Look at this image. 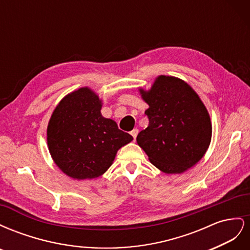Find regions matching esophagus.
Returning <instances> with one entry per match:
<instances>
[{
    "mask_svg": "<svg viewBox=\"0 0 250 250\" xmlns=\"http://www.w3.org/2000/svg\"><path fill=\"white\" fill-rule=\"evenodd\" d=\"M138 133H139V130L137 129V128H134V129L130 132V134L132 135V137H133V139L135 140V138H137V135H138Z\"/></svg>",
    "mask_w": 250,
    "mask_h": 250,
    "instance_id": "obj_1",
    "label": "esophagus"
}]
</instances>
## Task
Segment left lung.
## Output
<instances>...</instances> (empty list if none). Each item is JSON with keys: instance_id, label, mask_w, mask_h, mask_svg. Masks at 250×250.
Returning a JSON list of instances; mask_svg holds the SVG:
<instances>
[{"instance_id": "left-lung-1", "label": "left lung", "mask_w": 250, "mask_h": 250, "mask_svg": "<svg viewBox=\"0 0 250 250\" xmlns=\"http://www.w3.org/2000/svg\"><path fill=\"white\" fill-rule=\"evenodd\" d=\"M149 107V125L137 137L150 163L166 174L194 167L211 140V122L198 94L183 79L161 75L150 89L139 88Z\"/></svg>"}]
</instances>
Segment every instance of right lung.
Masks as SVG:
<instances>
[{
	"label": "right lung",
	"mask_w": 250,
	"mask_h": 250,
	"mask_svg": "<svg viewBox=\"0 0 250 250\" xmlns=\"http://www.w3.org/2000/svg\"><path fill=\"white\" fill-rule=\"evenodd\" d=\"M102 104L97 93L84 86L64 96L52 112L47 128L49 152L73 179L103 175L118 150L133 140L115 121L102 116Z\"/></svg>",
	"instance_id": "1"
}]
</instances>
